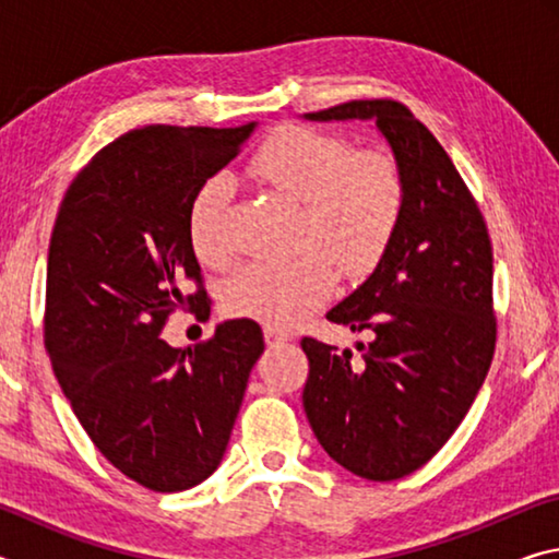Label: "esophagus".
<instances>
[{
	"label": "esophagus",
	"mask_w": 559,
	"mask_h": 559,
	"mask_svg": "<svg viewBox=\"0 0 559 559\" xmlns=\"http://www.w3.org/2000/svg\"><path fill=\"white\" fill-rule=\"evenodd\" d=\"M263 337H266V343L269 345H286L288 343V335L286 333H281V330H276V328H263Z\"/></svg>",
	"instance_id": "1"
}]
</instances>
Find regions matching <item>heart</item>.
<instances>
[{
    "label": "heart",
    "instance_id": "b5f03b06",
    "mask_svg": "<svg viewBox=\"0 0 559 559\" xmlns=\"http://www.w3.org/2000/svg\"><path fill=\"white\" fill-rule=\"evenodd\" d=\"M249 173L283 200L300 204V251L281 263H243L226 283L224 306L231 316L288 328L328 300L333 263L345 276H359L384 257L402 219V177L390 157L355 153L347 140L302 126L273 132L253 155ZM229 200L231 185L210 177L189 202L187 234L206 266L229 259Z\"/></svg>",
    "mask_w": 559,
    "mask_h": 559
}]
</instances>
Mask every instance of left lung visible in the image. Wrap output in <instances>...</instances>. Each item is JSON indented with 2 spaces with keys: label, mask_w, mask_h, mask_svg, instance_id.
Wrapping results in <instances>:
<instances>
[{
  "label": "left lung",
  "mask_w": 559,
  "mask_h": 559,
  "mask_svg": "<svg viewBox=\"0 0 559 559\" xmlns=\"http://www.w3.org/2000/svg\"><path fill=\"white\" fill-rule=\"evenodd\" d=\"M306 120H372L404 187L392 243L362 286L328 310L370 333L335 353L302 337V409L320 447L367 480L421 468L456 431L496 349L493 251L484 216L437 138L396 100H349Z\"/></svg>",
  "instance_id": "1"
}]
</instances>
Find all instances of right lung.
<instances>
[{
  "label": "right lung",
  "instance_id": "1",
  "mask_svg": "<svg viewBox=\"0 0 559 559\" xmlns=\"http://www.w3.org/2000/svg\"><path fill=\"white\" fill-rule=\"evenodd\" d=\"M257 126L130 130L75 175L56 214L44 318L53 374L103 456L159 493L219 466L263 353L249 318L187 349L159 337L175 310L210 318L189 202ZM185 277L198 283L192 297Z\"/></svg>",
  "mask_w": 559,
  "mask_h": 559
}]
</instances>
